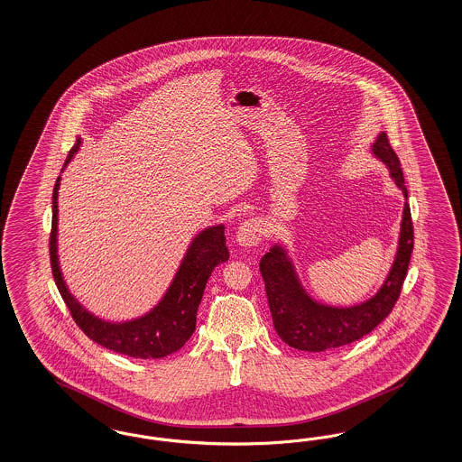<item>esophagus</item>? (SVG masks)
<instances>
[{"label":"esophagus","mask_w":462,"mask_h":462,"mask_svg":"<svg viewBox=\"0 0 462 462\" xmlns=\"http://www.w3.org/2000/svg\"><path fill=\"white\" fill-rule=\"evenodd\" d=\"M263 237H264V225H263V222L259 218H249L238 226L236 240H237L238 245H242V247H252V245H257L263 240Z\"/></svg>","instance_id":"34e87169"}]
</instances>
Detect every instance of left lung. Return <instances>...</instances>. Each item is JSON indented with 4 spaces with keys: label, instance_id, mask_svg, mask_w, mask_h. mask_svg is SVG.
<instances>
[{
    "label": "left lung",
    "instance_id": "1",
    "mask_svg": "<svg viewBox=\"0 0 462 462\" xmlns=\"http://www.w3.org/2000/svg\"><path fill=\"white\" fill-rule=\"evenodd\" d=\"M373 154L381 159L392 174L393 181L406 191L400 159L393 151L388 135L381 132L373 143ZM413 251V224L410 205L405 203L398 252L392 271L378 293L363 305L336 308L313 301L300 286L293 264L280 245H274L261 259V274L266 284L267 303L274 328L281 340L290 347L308 352L337 349L356 342L383 322L396 305L406 278L410 257Z\"/></svg>",
    "mask_w": 462,
    "mask_h": 462
}]
</instances>
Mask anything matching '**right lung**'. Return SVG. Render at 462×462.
Returning <instances> with one entry per match:
<instances>
[{
  "instance_id": "1",
  "label": "right lung",
  "mask_w": 462,
  "mask_h": 462,
  "mask_svg": "<svg viewBox=\"0 0 462 462\" xmlns=\"http://www.w3.org/2000/svg\"><path fill=\"white\" fill-rule=\"evenodd\" d=\"M81 139L72 145L66 164L78 152ZM64 164V166H66ZM60 178H57L52 193V228L49 238L51 267L57 290L62 296L70 317L86 336L99 346L139 359H159L181 349L193 336L196 313L207 281L215 266L228 261V249L225 244V226L217 225L205 228L196 236L182 259L176 278L169 286L168 293L161 303L147 315L125 323H108L86 311L69 293L62 280L57 263V191Z\"/></svg>"
}]
</instances>
